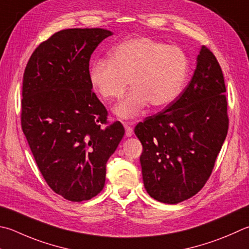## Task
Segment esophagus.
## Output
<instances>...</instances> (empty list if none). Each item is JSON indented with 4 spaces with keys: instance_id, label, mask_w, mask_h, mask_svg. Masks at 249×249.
Returning <instances> with one entry per match:
<instances>
[{
    "instance_id": "1",
    "label": "esophagus",
    "mask_w": 249,
    "mask_h": 249,
    "mask_svg": "<svg viewBox=\"0 0 249 249\" xmlns=\"http://www.w3.org/2000/svg\"><path fill=\"white\" fill-rule=\"evenodd\" d=\"M136 123V122H134V121H130V122H123V125H124V127H125V129H126V133H125V135L127 137H130V136H133L134 135V129H133V127L132 126Z\"/></svg>"
}]
</instances>
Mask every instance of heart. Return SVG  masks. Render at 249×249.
<instances>
[{"label": "heart", "instance_id": "1", "mask_svg": "<svg viewBox=\"0 0 249 249\" xmlns=\"http://www.w3.org/2000/svg\"><path fill=\"white\" fill-rule=\"evenodd\" d=\"M188 73V60L182 49L140 37L126 40L111 50L109 60L94 61L89 80L106 101L120 99L127 88L132 90L115 107L123 119L138 115L149 103L163 107L182 91Z\"/></svg>", "mask_w": 249, "mask_h": 249}]
</instances>
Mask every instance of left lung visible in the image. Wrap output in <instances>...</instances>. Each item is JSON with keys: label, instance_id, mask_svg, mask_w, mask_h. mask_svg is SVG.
Here are the masks:
<instances>
[{"label": "left lung", "instance_id": "1", "mask_svg": "<svg viewBox=\"0 0 249 249\" xmlns=\"http://www.w3.org/2000/svg\"><path fill=\"white\" fill-rule=\"evenodd\" d=\"M225 91L219 62L202 46L183 92L136 125L143 185L153 199L174 205L205 186L229 129Z\"/></svg>", "mask_w": 249, "mask_h": 249}]
</instances>
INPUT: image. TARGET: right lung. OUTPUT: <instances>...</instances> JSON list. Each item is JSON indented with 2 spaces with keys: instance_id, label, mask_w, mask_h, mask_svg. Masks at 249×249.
I'll return each instance as SVG.
<instances>
[{
  "instance_id": "right-lung-1",
  "label": "right lung",
  "mask_w": 249,
  "mask_h": 249,
  "mask_svg": "<svg viewBox=\"0 0 249 249\" xmlns=\"http://www.w3.org/2000/svg\"><path fill=\"white\" fill-rule=\"evenodd\" d=\"M102 28L57 31L31 54L24 73L21 128L43 178L71 201L89 200L106 183V165L124 136L121 122L92 91L89 61Z\"/></svg>"
}]
</instances>
